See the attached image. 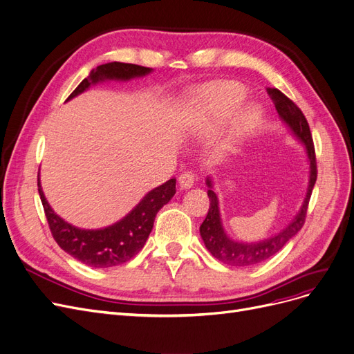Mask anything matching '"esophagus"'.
<instances>
[{"instance_id":"34e87169","label":"esophagus","mask_w":354,"mask_h":354,"mask_svg":"<svg viewBox=\"0 0 354 354\" xmlns=\"http://www.w3.org/2000/svg\"><path fill=\"white\" fill-rule=\"evenodd\" d=\"M194 182H195V175L192 172H183L178 179L180 189L191 188L194 185Z\"/></svg>"}]
</instances>
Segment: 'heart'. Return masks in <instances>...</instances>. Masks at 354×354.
I'll return each instance as SVG.
<instances>
[{"mask_svg": "<svg viewBox=\"0 0 354 354\" xmlns=\"http://www.w3.org/2000/svg\"><path fill=\"white\" fill-rule=\"evenodd\" d=\"M244 98L245 89L237 82H220L212 85L203 100L205 130L214 131L217 129L225 118L234 113ZM260 120H262V110L259 109V105H245L230 122L227 134L218 145V150L221 153L232 151L241 139L257 127Z\"/></svg>", "mask_w": 354, "mask_h": 354, "instance_id": "1", "label": "heart"}]
</instances>
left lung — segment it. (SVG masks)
Wrapping results in <instances>:
<instances>
[{
	"label": "left lung",
	"mask_w": 354,
	"mask_h": 354,
	"mask_svg": "<svg viewBox=\"0 0 354 354\" xmlns=\"http://www.w3.org/2000/svg\"><path fill=\"white\" fill-rule=\"evenodd\" d=\"M268 94L274 102L276 111H278L281 120L285 122L289 129L290 134L299 140L305 149L306 160L310 165V176H308V187H306V194L304 203L294 217L282 232L274 234L269 239L254 241V243H243L230 237L223 227L218 196L214 192L212 179L207 178L208 196H209V209L204 223L199 227V233L204 240L205 248L208 252L218 259L220 262L230 266H254L265 262L269 257L278 253L283 245L294 237L305 223L306 208H308L310 198L313 194V188L317 180V160H315V150L313 143V136L310 131L308 121L298 106L292 102L286 95H283L279 89L268 88Z\"/></svg>",
	"instance_id": "1"
}]
</instances>
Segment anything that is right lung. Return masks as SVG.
I'll return each mask as SVG.
<instances>
[{
  "label": "right lung",
  "mask_w": 354,
  "mask_h": 354,
  "mask_svg": "<svg viewBox=\"0 0 354 354\" xmlns=\"http://www.w3.org/2000/svg\"><path fill=\"white\" fill-rule=\"evenodd\" d=\"M150 72H153L151 68L133 64L110 62L100 65L92 69L88 78L76 86L68 101L98 82L130 81L133 78H142ZM37 187L52 236L60 245V249H64L68 254L86 266L113 268L129 262L143 249L153 228V223H155L156 214L165 204L171 201L176 192V179H169L163 185L147 192L142 201L120 221L97 230L75 227L60 218L43 194L40 178L37 179Z\"/></svg>",
  "instance_id": "1"
}]
</instances>
